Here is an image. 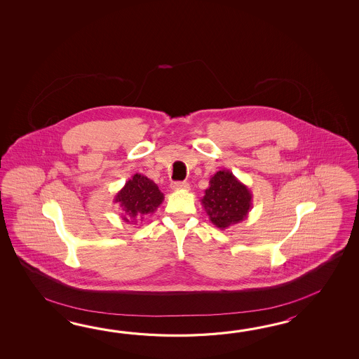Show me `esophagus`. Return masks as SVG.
Returning <instances> with one entry per match:
<instances>
[{
    "label": "esophagus",
    "mask_w": 359,
    "mask_h": 359,
    "mask_svg": "<svg viewBox=\"0 0 359 359\" xmlns=\"http://www.w3.org/2000/svg\"><path fill=\"white\" fill-rule=\"evenodd\" d=\"M170 187L172 190H190V184L187 182H173Z\"/></svg>",
    "instance_id": "esophagus-1"
}]
</instances>
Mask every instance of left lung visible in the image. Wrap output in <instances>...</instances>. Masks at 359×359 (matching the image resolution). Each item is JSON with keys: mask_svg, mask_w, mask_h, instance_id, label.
<instances>
[{"mask_svg": "<svg viewBox=\"0 0 359 359\" xmlns=\"http://www.w3.org/2000/svg\"><path fill=\"white\" fill-rule=\"evenodd\" d=\"M201 204L214 226L226 229L248 218L252 194L232 172L222 169L210 178Z\"/></svg>", "mask_w": 359, "mask_h": 359, "instance_id": "8db88e82", "label": "left lung"}]
</instances>
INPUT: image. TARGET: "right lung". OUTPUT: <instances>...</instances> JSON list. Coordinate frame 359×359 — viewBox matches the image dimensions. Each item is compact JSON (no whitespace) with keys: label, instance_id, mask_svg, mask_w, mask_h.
<instances>
[{"label":"right lung","instance_id":"right-lung-1","mask_svg":"<svg viewBox=\"0 0 359 359\" xmlns=\"http://www.w3.org/2000/svg\"><path fill=\"white\" fill-rule=\"evenodd\" d=\"M164 200L158 184L142 175H133L121 191L116 192L114 203L122 208V219L136 224L147 214H153Z\"/></svg>","mask_w":359,"mask_h":359}]
</instances>
